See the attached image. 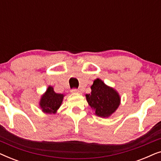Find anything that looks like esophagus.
<instances>
[{"label":"esophagus","mask_w":161,"mask_h":161,"mask_svg":"<svg viewBox=\"0 0 161 161\" xmlns=\"http://www.w3.org/2000/svg\"><path fill=\"white\" fill-rule=\"evenodd\" d=\"M71 92H72V93H80V92L77 89H73L71 90Z\"/></svg>","instance_id":"obj_1"}]
</instances>
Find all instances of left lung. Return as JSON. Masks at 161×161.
I'll return each instance as SVG.
<instances>
[{"label":"left lung","mask_w":161,"mask_h":161,"mask_svg":"<svg viewBox=\"0 0 161 161\" xmlns=\"http://www.w3.org/2000/svg\"><path fill=\"white\" fill-rule=\"evenodd\" d=\"M91 89V94H86V98L95 115L102 118L109 117L119 106V94L100 78L94 80Z\"/></svg>","instance_id":"obj_1"}]
</instances>
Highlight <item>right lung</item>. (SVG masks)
<instances>
[{"instance_id": "add662e5", "label": "right lung", "mask_w": 161, "mask_h": 161, "mask_svg": "<svg viewBox=\"0 0 161 161\" xmlns=\"http://www.w3.org/2000/svg\"><path fill=\"white\" fill-rule=\"evenodd\" d=\"M64 97V95L63 94L56 93L53 87L49 86L46 92L41 97L39 107L44 113L48 114H56L57 110L62 104Z\"/></svg>"}]
</instances>
